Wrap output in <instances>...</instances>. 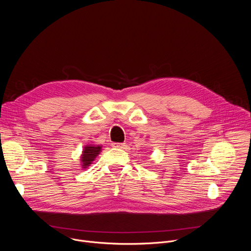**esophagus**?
<instances>
[{
    "label": "esophagus",
    "instance_id": "esophagus-1",
    "mask_svg": "<svg viewBox=\"0 0 251 251\" xmlns=\"http://www.w3.org/2000/svg\"><path fill=\"white\" fill-rule=\"evenodd\" d=\"M112 147L114 148H124L125 147V144L124 143H112Z\"/></svg>",
    "mask_w": 251,
    "mask_h": 251
}]
</instances>
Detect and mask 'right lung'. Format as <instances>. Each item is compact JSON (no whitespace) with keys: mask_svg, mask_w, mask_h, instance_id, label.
<instances>
[{"mask_svg":"<svg viewBox=\"0 0 251 251\" xmlns=\"http://www.w3.org/2000/svg\"><path fill=\"white\" fill-rule=\"evenodd\" d=\"M101 151V146L97 145H88L85 146L83 151H82V155H81V166L83 169H86L87 167L90 166V164H92V162L95 160V158L99 155Z\"/></svg>","mask_w":251,"mask_h":251,"instance_id":"add662e5","label":"right lung"}]
</instances>
